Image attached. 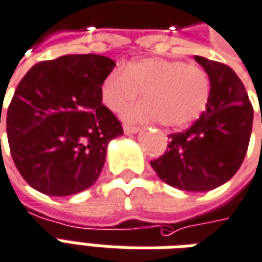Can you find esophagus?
I'll use <instances>...</instances> for the list:
<instances>
[{"instance_id":"1","label":"esophagus","mask_w":262,"mask_h":262,"mask_svg":"<svg viewBox=\"0 0 262 262\" xmlns=\"http://www.w3.org/2000/svg\"><path fill=\"white\" fill-rule=\"evenodd\" d=\"M123 132H125L126 135H133V133H137V132H139V127H137V126L125 125V127H123Z\"/></svg>"}]
</instances>
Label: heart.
Listing matches in <instances>:
<instances>
[{
  "label": "heart",
  "mask_w": 262,
  "mask_h": 262,
  "mask_svg": "<svg viewBox=\"0 0 262 262\" xmlns=\"http://www.w3.org/2000/svg\"><path fill=\"white\" fill-rule=\"evenodd\" d=\"M139 105L129 107L127 120H157L169 129L195 122L206 112L211 98V80L204 68L179 59L144 58L115 69L102 83V100L113 112L140 96Z\"/></svg>",
  "instance_id": "1"
}]
</instances>
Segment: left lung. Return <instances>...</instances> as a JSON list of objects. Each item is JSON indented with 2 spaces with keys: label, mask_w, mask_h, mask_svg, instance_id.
Returning a JSON list of instances; mask_svg holds the SVG:
<instances>
[{
  "label": "left lung",
  "mask_w": 262,
  "mask_h": 262,
  "mask_svg": "<svg viewBox=\"0 0 262 262\" xmlns=\"http://www.w3.org/2000/svg\"><path fill=\"white\" fill-rule=\"evenodd\" d=\"M194 59L211 80L210 103L191 127L170 135L164 155L150 164L169 186L208 191L228 182L239 169L250 143L254 109L231 68L203 56Z\"/></svg>",
  "instance_id": "1"
}]
</instances>
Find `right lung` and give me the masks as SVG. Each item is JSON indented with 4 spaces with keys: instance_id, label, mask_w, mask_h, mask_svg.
Segmentation results:
<instances>
[{
    "instance_id": "1",
    "label": "right lung",
    "mask_w": 262,
    "mask_h": 262,
    "mask_svg": "<svg viewBox=\"0 0 262 262\" xmlns=\"http://www.w3.org/2000/svg\"><path fill=\"white\" fill-rule=\"evenodd\" d=\"M113 67L102 55H63L38 62L18 83L7 135L31 187L62 197L98 180L107 143L123 135L119 119L102 105V83Z\"/></svg>"
}]
</instances>
